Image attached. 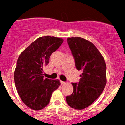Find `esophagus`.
Returning a JSON list of instances; mask_svg holds the SVG:
<instances>
[{"label":"esophagus","instance_id":"1","mask_svg":"<svg viewBox=\"0 0 125 125\" xmlns=\"http://www.w3.org/2000/svg\"><path fill=\"white\" fill-rule=\"evenodd\" d=\"M60 83H61V85H63V84L66 83V82L63 81H60Z\"/></svg>","mask_w":125,"mask_h":125}]
</instances>
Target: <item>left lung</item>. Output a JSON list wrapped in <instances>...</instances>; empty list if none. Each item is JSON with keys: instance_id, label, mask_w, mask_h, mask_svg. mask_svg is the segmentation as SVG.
Here are the masks:
<instances>
[{"instance_id": "obj_1", "label": "left lung", "mask_w": 125, "mask_h": 125, "mask_svg": "<svg viewBox=\"0 0 125 125\" xmlns=\"http://www.w3.org/2000/svg\"><path fill=\"white\" fill-rule=\"evenodd\" d=\"M67 42L75 59V67L82 74L79 83H71L73 93L66 100L71 108L81 110L102 94L106 84V65L100 51L89 40L68 37Z\"/></svg>"}]
</instances>
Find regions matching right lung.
<instances>
[{
  "label": "right lung",
  "mask_w": 125,
  "mask_h": 125,
  "mask_svg": "<svg viewBox=\"0 0 125 125\" xmlns=\"http://www.w3.org/2000/svg\"><path fill=\"white\" fill-rule=\"evenodd\" d=\"M63 39L52 36L39 37L22 51L14 73L15 85L25 105L33 110L43 109L48 104L52 93L60 85V80L43 76V68L49 63L50 55Z\"/></svg>",
  "instance_id": "add662e5"
}]
</instances>
